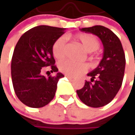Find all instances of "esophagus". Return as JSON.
Wrapping results in <instances>:
<instances>
[{
	"label": "esophagus",
	"mask_w": 135,
	"mask_h": 135,
	"mask_svg": "<svg viewBox=\"0 0 135 135\" xmlns=\"http://www.w3.org/2000/svg\"><path fill=\"white\" fill-rule=\"evenodd\" d=\"M65 76H66V77H68V79H70V80H72V79L74 78L73 76H71L68 75V74H65Z\"/></svg>",
	"instance_id": "1"
}]
</instances>
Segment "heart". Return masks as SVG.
<instances>
[{"label":"heart","mask_w":135,"mask_h":135,"mask_svg":"<svg viewBox=\"0 0 135 135\" xmlns=\"http://www.w3.org/2000/svg\"><path fill=\"white\" fill-rule=\"evenodd\" d=\"M78 40L83 48L87 52H94L100 47V42L94 35L89 34H82L77 35ZM52 54L57 59L61 60L65 57V40L64 37H59L52 45ZM88 69V65L86 63L75 62L73 61H65L60 65V70L65 74L75 76L81 75L85 73Z\"/></svg>","instance_id":"b5f03b06"}]
</instances>
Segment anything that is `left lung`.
Segmentation results:
<instances>
[{
	"instance_id": "left-lung-1",
	"label": "left lung",
	"mask_w": 135,
	"mask_h": 135,
	"mask_svg": "<svg viewBox=\"0 0 135 135\" xmlns=\"http://www.w3.org/2000/svg\"><path fill=\"white\" fill-rule=\"evenodd\" d=\"M80 30L98 36L104 46V53L98 67L87 74L91 82L86 80L84 86L76 90L77 95L87 106H105L115 98L123 80L126 57L121 41L111 30L101 25Z\"/></svg>"
}]
</instances>
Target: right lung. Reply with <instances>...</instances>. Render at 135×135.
Instances as JSON below:
<instances>
[{
	"label": "right lung",
	"instance_id": "right-lung-1",
	"mask_svg": "<svg viewBox=\"0 0 135 135\" xmlns=\"http://www.w3.org/2000/svg\"><path fill=\"white\" fill-rule=\"evenodd\" d=\"M65 28L40 25L26 31L18 40L11 62L13 88L18 98L26 106H46L55 95L57 83L64 77L55 65L52 45L65 34ZM51 66L54 77L45 78L43 68Z\"/></svg>",
	"mask_w": 135,
	"mask_h": 135
}]
</instances>
